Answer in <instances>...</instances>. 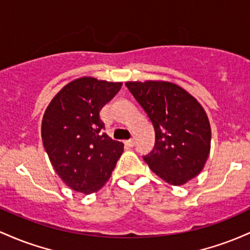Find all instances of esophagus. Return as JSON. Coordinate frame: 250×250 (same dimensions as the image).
<instances>
[{"label": "esophagus", "instance_id": "1", "mask_svg": "<svg viewBox=\"0 0 250 250\" xmlns=\"http://www.w3.org/2000/svg\"><path fill=\"white\" fill-rule=\"evenodd\" d=\"M125 145H127L128 147H132L134 145V139H128V140H125Z\"/></svg>", "mask_w": 250, "mask_h": 250}]
</instances>
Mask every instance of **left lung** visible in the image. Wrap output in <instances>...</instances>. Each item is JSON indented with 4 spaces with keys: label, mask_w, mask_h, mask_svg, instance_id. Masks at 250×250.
Returning a JSON list of instances; mask_svg holds the SVG:
<instances>
[{
    "label": "left lung",
    "mask_w": 250,
    "mask_h": 250,
    "mask_svg": "<svg viewBox=\"0 0 250 250\" xmlns=\"http://www.w3.org/2000/svg\"><path fill=\"white\" fill-rule=\"evenodd\" d=\"M125 85L155 128V147L143 157L148 167L171 186H183L196 177L206 165L211 142L210 123L201 104L169 81Z\"/></svg>",
    "instance_id": "left-lung-1"
}]
</instances>
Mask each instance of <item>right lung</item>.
Returning <instances> with one entry per match:
<instances>
[{
  "label": "right lung",
  "instance_id": "obj_1",
  "mask_svg": "<svg viewBox=\"0 0 250 250\" xmlns=\"http://www.w3.org/2000/svg\"><path fill=\"white\" fill-rule=\"evenodd\" d=\"M122 83L83 77L67 83L47 106L41 136L55 172L72 190L85 195L105 186L124 144L104 130L99 112Z\"/></svg>",
  "mask_w": 250,
  "mask_h": 250
}]
</instances>
